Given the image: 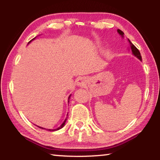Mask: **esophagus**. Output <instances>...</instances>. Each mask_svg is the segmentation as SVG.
Instances as JSON below:
<instances>
[{"label": "esophagus", "mask_w": 160, "mask_h": 160, "mask_svg": "<svg viewBox=\"0 0 160 160\" xmlns=\"http://www.w3.org/2000/svg\"><path fill=\"white\" fill-rule=\"evenodd\" d=\"M77 85L80 87H83L85 85V82H84V80L82 78H80V79H78L77 82Z\"/></svg>", "instance_id": "obj_1"}]
</instances>
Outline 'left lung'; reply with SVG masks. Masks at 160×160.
Wrapping results in <instances>:
<instances>
[{
	"label": "left lung",
	"mask_w": 160,
	"mask_h": 160,
	"mask_svg": "<svg viewBox=\"0 0 160 160\" xmlns=\"http://www.w3.org/2000/svg\"><path fill=\"white\" fill-rule=\"evenodd\" d=\"M117 32H118V33L119 34H120L121 37H123L124 33H123V32L122 31L120 30V29H117ZM128 42H129V43H130V48H131V51H132V54H133V55L135 56V57L138 58L139 60L142 61V57H141V56H140V53L139 50L138 49V48H137L136 47H135L133 44H132L131 42L130 41V40H129L128 39Z\"/></svg>",
	"instance_id": "8db88e82"
}]
</instances>
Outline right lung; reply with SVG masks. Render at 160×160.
I'll list each match as a JSON object with an SVG mask.
<instances>
[{"mask_svg": "<svg viewBox=\"0 0 160 160\" xmlns=\"http://www.w3.org/2000/svg\"><path fill=\"white\" fill-rule=\"evenodd\" d=\"M35 38H34V39H32V40H33V39H34ZM32 40L30 42H29L28 44H29V43H30L31 42H32ZM70 96H71V94H70V95L68 97V102H69V99H70ZM68 115V114H67ZM68 118V117H67ZM67 118L65 119V121H63V123L61 124V125L60 126V127H58V128H56V129H46V130H47V131H58V130H59V129H61V128H63V127L65 126V123H66V120H67ZM39 127V128H42V129H45V128H42V127H39V126H38Z\"/></svg>", "mask_w": 160, "mask_h": 160, "instance_id": "add662e5", "label": "right lung"}]
</instances>
